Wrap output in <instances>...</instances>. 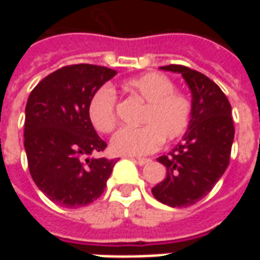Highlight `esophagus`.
<instances>
[{"mask_svg": "<svg viewBox=\"0 0 260 260\" xmlns=\"http://www.w3.org/2000/svg\"><path fill=\"white\" fill-rule=\"evenodd\" d=\"M134 160H135L136 163L139 164V166H145V164L150 163V161H152V160H150V158H147V157H139V158H134Z\"/></svg>", "mask_w": 260, "mask_h": 260, "instance_id": "esophagus-1", "label": "esophagus"}]
</instances>
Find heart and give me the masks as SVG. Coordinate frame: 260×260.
Listing matches in <instances>:
<instances>
[{"instance_id": "b5f03b06", "label": "heart", "mask_w": 260, "mask_h": 260, "mask_svg": "<svg viewBox=\"0 0 260 260\" xmlns=\"http://www.w3.org/2000/svg\"><path fill=\"white\" fill-rule=\"evenodd\" d=\"M122 90L146 106L141 114V128H125L111 139V150L121 156H143L157 150L163 141L184 136L192 118V102L175 83L158 72H147L126 79ZM89 121L97 132L110 134L117 126V96L111 87L94 91L87 107Z\"/></svg>"}]
</instances>
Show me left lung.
<instances>
[{
	"label": "left lung",
	"mask_w": 260,
	"mask_h": 260,
	"mask_svg": "<svg viewBox=\"0 0 260 260\" xmlns=\"http://www.w3.org/2000/svg\"><path fill=\"white\" fill-rule=\"evenodd\" d=\"M163 71L182 75L192 93V118L182 141L157 158L167 169L153 196L171 207L195 205L212 191L229 167L234 141L231 106L221 89L206 75L184 67L166 65Z\"/></svg>",
	"instance_id": "left-lung-1"
}]
</instances>
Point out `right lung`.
I'll list each match as a JSON object with an SVG mask.
<instances>
[{
	"mask_svg": "<svg viewBox=\"0 0 260 260\" xmlns=\"http://www.w3.org/2000/svg\"><path fill=\"white\" fill-rule=\"evenodd\" d=\"M114 69L68 65L31 90L25 110V150L37 188L62 207H80L102 195L115 160L93 157L107 143L87 115L91 96Z\"/></svg>",
	"mask_w": 260,
	"mask_h": 260,
	"instance_id": "right-lung-1",
	"label": "right lung"
}]
</instances>
